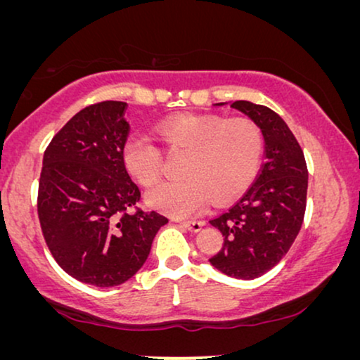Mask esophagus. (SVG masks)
Instances as JSON below:
<instances>
[{"mask_svg":"<svg viewBox=\"0 0 360 360\" xmlns=\"http://www.w3.org/2000/svg\"><path fill=\"white\" fill-rule=\"evenodd\" d=\"M180 224L188 231H191V233H198V231L203 228L205 223L203 221H180Z\"/></svg>","mask_w":360,"mask_h":360,"instance_id":"esophagus-1","label":"esophagus"}]
</instances>
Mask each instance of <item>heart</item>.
I'll return each mask as SVG.
<instances>
[{
	"mask_svg": "<svg viewBox=\"0 0 360 360\" xmlns=\"http://www.w3.org/2000/svg\"><path fill=\"white\" fill-rule=\"evenodd\" d=\"M159 132L172 152H188L181 165L185 179L167 181L149 193V203L167 214H193L208 205L210 196L214 203L236 198L262 164L264 134L249 120L179 115L162 121ZM122 160L144 186H154L164 172V152L144 134L127 137Z\"/></svg>",
	"mask_w": 360,
	"mask_h": 360,
	"instance_id": "b5f03b06",
	"label": "heart"
}]
</instances>
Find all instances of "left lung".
I'll return each instance as SVG.
<instances>
[{
  "instance_id": "obj_1",
  "label": "left lung",
  "mask_w": 360,
  "mask_h": 360,
  "mask_svg": "<svg viewBox=\"0 0 360 360\" xmlns=\"http://www.w3.org/2000/svg\"><path fill=\"white\" fill-rule=\"evenodd\" d=\"M229 106L260 127L265 162L239 201L210 221L224 238L210 262L229 277L250 280L275 267L297 239L307 210L308 167L297 137L277 112L250 101Z\"/></svg>"
}]
</instances>
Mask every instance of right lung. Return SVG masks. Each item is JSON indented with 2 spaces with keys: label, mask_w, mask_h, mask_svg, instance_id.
<instances>
[{
  "label": "right lung",
  "mask_w": 360,
  "mask_h": 360,
  "mask_svg": "<svg viewBox=\"0 0 360 360\" xmlns=\"http://www.w3.org/2000/svg\"><path fill=\"white\" fill-rule=\"evenodd\" d=\"M127 103L100 101L77 112L44 152L37 191L42 236L56 262L95 287L129 280L169 223L142 211L122 147L129 134Z\"/></svg>",
  "instance_id": "obj_1"
}]
</instances>
